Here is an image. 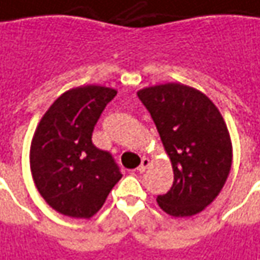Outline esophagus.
Returning <instances> with one entry per match:
<instances>
[{
  "label": "esophagus",
  "mask_w": 260,
  "mask_h": 260,
  "mask_svg": "<svg viewBox=\"0 0 260 260\" xmlns=\"http://www.w3.org/2000/svg\"><path fill=\"white\" fill-rule=\"evenodd\" d=\"M148 166H150V160H148V158H146V157H144V158L141 160V164H140V166L137 167V171H139V173H144V171L147 170Z\"/></svg>",
  "instance_id": "obj_1"
}]
</instances>
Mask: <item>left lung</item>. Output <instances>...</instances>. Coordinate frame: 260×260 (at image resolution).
<instances>
[{
	"label": "left lung",
	"mask_w": 260,
	"mask_h": 260,
	"mask_svg": "<svg viewBox=\"0 0 260 260\" xmlns=\"http://www.w3.org/2000/svg\"><path fill=\"white\" fill-rule=\"evenodd\" d=\"M146 106L174 170L160 208L173 216L201 212L216 198L232 164V144L222 116L211 100L180 83L146 87L137 92Z\"/></svg>",
	"instance_id": "1"
}]
</instances>
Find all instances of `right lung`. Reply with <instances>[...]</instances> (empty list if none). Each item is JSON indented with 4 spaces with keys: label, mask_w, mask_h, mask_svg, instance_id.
Masks as SVG:
<instances>
[{
    "label": "right lung",
    "mask_w": 260,
    "mask_h": 260,
    "mask_svg": "<svg viewBox=\"0 0 260 260\" xmlns=\"http://www.w3.org/2000/svg\"><path fill=\"white\" fill-rule=\"evenodd\" d=\"M117 94L105 86H82L53 102L31 144V171L39 194L55 211L90 218L121 178L112 154L92 141L93 128Z\"/></svg>",
    "instance_id": "right-lung-1"
}]
</instances>
